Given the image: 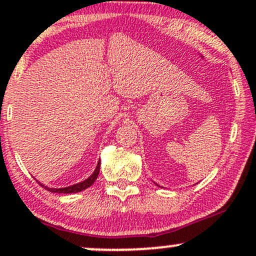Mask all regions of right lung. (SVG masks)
Returning <instances> with one entry per match:
<instances>
[{
  "label": "right lung",
  "mask_w": 256,
  "mask_h": 256,
  "mask_svg": "<svg viewBox=\"0 0 256 256\" xmlns=\"http://www.w3.org/2000/svg\"><path fill=\"white\" fill-rule=\"evenodd\" d=\"M99 168H100V160H99L98 164H96V170L93 172V174L90 176L88 179L83 180V182H78V184H74V185H71V186H67V188H60V189H54V188H48V186H44L42 184V185L44 189H46L48 192H58V194H74V192H83V190H86L87 188H90V185L93 184L94 182L96 180V178H98V174H99Z\"/></svg>",
  "instance_id": "right-lung-1"
}]
</instances>
